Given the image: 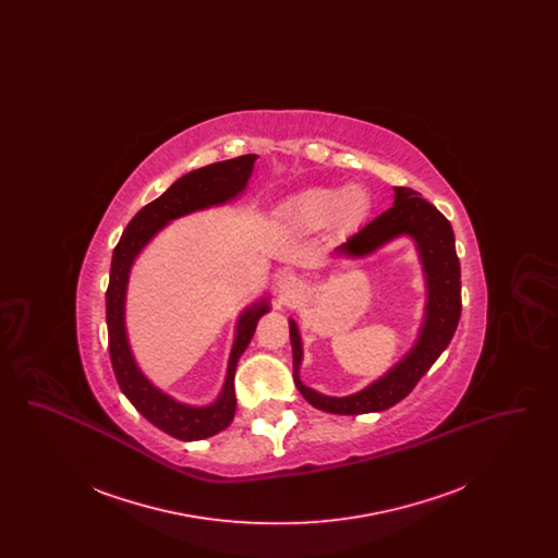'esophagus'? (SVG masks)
<instances>
[{"label":"esophagus","instance_id":"obj_1","mask_svg":"<svg viewBox=\"0 0 558 558\" xmlns=\"http://www.w3.org/2000/svg\"><path fill=\"white\" fill-rule=\"evenodd\" d=\"M299 287H301V282H299V278L296 276H284L282 280H280V289L284 292V296H291L294 292L299 291Z\"/></svg>","mask_w":558,"mask_h":558}]
</instances>
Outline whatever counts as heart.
Instances as JSON below:
<instances>
[{"instance_id": "b5f03b06", "label": "heart", "mask_w": 558, "mask_h": 558, "mask_svg": "<svg viewBox=\"0 0 558 558\" xmlns=\"http://www.w3.org/2000/svg\"><path fill=\"white\" fill-rule=\"evenodd\" d=\"M371 196L364 187H310L294 196L284 217L296 230H319L332 223L337 230H353L366 221Z\"/></svg>"}]
</instances>
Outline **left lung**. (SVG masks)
I'll return each instance as SVG.
<instances>
[{
  "instance_id": "obj_1",
  "label": "left lung",
  "mask_w": 558,
  "mask_h": 558,
  "mask_svg": "<svg viewBox=\"0 0 558 558\" xmlns=\"http://www.w3.org/2000/svg\"><path fill=\"white\" fill-rule=\"evenodd\" d=\"M398 236H410L416 242L426 278V307L423 328L412 351L360 393L347 398H328L305 387L299 378L303 357L301 337L291 319L292 371L294 385L301 396L314 408L330 414H366L380 412L405 398L425 376L435 360L450 345L456 332L462 299H460V262L456 255L451 223L430 203L412 190L396 187V203L391 209L374 217L357 234L349 236L337 253L349 257H366Z\"/></svg>"
}]
</instances>
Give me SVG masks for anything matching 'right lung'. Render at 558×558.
Here are the masks:
<instances>
[{"mask_svg": "<svg viewBox=\"0 0 558 558\" xmlns=\"http://www.w3.org/2000/svg\"><path fill=\"white\" fill-rule=\"evenodd\" d=\"M255 159L257 155H244V157L213 162L196 171H190L165 194H160L157 201L148 203L146 207L135 213V217L128 223L123 236L112 251L107 289V326L108 351H110V362H112L117 383L125 393V398L132 401L135 410L146 421H150L167 435L182 441L207 439L232 423L236 412V391H234L236 364L242 351L253 339L257 322L266 312H269V305L264 299L251 305L248 310H244V314L239 319L236 339L230 353V364H228L221 396L211 405L194 408L165 396L140 372L133 360L132 349L128 343V332H125V291H128L130 269L137 253L169 221L187 213L201 211L213 205H223L236 198L246 187V182L253 173Z\"/></svg>", "mask_w": 558, "mask_h": 558, "instance_id": "obj_1", "label": "right lung"}]
</instances>
